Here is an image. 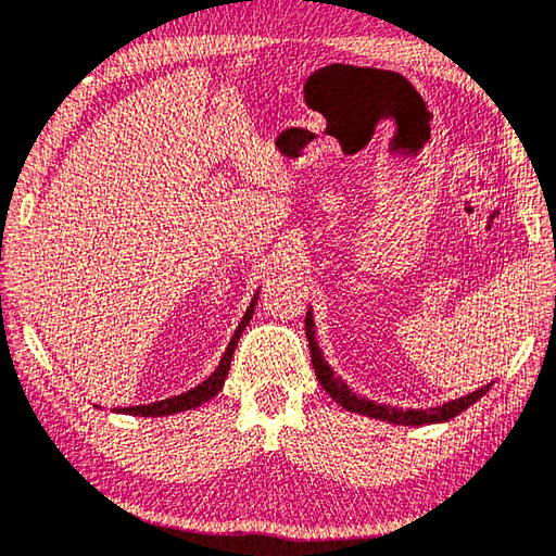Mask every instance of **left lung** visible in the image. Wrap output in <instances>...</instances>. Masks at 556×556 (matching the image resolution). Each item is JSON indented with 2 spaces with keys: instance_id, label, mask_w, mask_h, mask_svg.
I'll return each instance as SVG.
<instances>
[{
  "instance_id": "8db88e82",
  "label": "left lung",
  "mask_w": 556,
  "mask_h": 556,
  "mask_svg": "<svg viewBox=\"0 0 556 556\" xmlns=\"http://www.w3.org/2000/svg\"><path fill=\"white\" fill-rule=\"evenodd\" d=\"M306 337H308V350H311V362L315 368V376H318V383L328 390L332 400L340 402L344 409L358 412V415L374 417V419H383L390 424H402V427H421V424H439V421H448L453 417H458L460 412H465L470 405H475L480 400L489 386L475 390V393L465 395L460 400L445 402L441 407H431V409H400V407H390V405H376L368 397H356L342 378L332 376V368L325 364V358L320 354V346L315 344V325H313V313L308 311L306 315Z\"/></svg>"
}]
</instances>
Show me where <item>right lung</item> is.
Masks as SVG:
<instances>
[{"label":"right lung","instance_id":"right-lung-1","mask_svg":"<svg viewBox=\"0 0 556 556\" xmlns=\"http://www.w3.org/2000/svg\"><path fill=\"white\" fill-rule=\"evenodd\" d=\"M255 303H257V296L253 299V303H250V308L245 311L241 325H238V330L233 332L231 342H228L226 352L222 356V364L216 366V371L210 378H206L204 383L188 390V393H182V395L161 400V402H151V405L123 407L119 412H125V415H135V417H166V415H178V412H185V409H194V407H200L202 402L212 400L216 393H219L222 386H224V380L228 376V366H231V358H233V352H236V344H238V340H241V332L245 330V325L250 323V318H253Z\"/></svg>","mask_w":556,"mask_h":556}]
</instances>
